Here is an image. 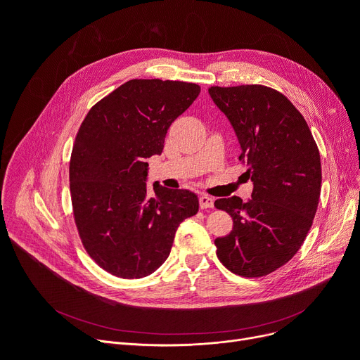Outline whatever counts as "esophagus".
<instances>
[{
  "label": "esophagus",
  "mask_w": 360,
  "mask_h": 360,
  "mask_svg": "<svg viewBox=\"0 0 360 360\" xmlns=\"http://www.w3.org/2000/svg\"><path fill=\"white\" fill-rule=\"evenodd\" d=\"M198 202H200V209L205 210V209H212L213 204H214V200H213L210 195L202 194V195H200Z\"/></svg>",
  "instance_id": "obj_1"
}]
</instances>
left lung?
<instances>
[{"label": "left lung", "instance_id": "left-lung-1", "mask_svg": "<svg viewBox=\"0 0 360 360\" xmlns=\"http://www.w3.org/2000/svg\"><path fill=\"white\" fill-rule=\"evenodd\" d=\"M210 96L231 121L252 198L214 201L233 228L214 240L223 266L242 277L283 267L304 243L321 194V159L312 132L285 94L261 84L212 86Z\"/></svg>", "mask_w": 360, "mask_h": 360}]
</instances>
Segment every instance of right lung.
<instances>
[{
    "mask_svg": "<svg viewBox=\"0 0 360 360\" xmlns=\"http://www.w3.org/2000/svg\"><path fill=\"white\" fill-rule=\"evenodd\" d=\"M200 86L134 79L93 105L70 159L74 221L90 258L121 278L155 273L170 254L178 226L197 214L198 198L158 182L147 193V159L193 105Z\"/></svg>",
    "mask_w": 360,
    "mask_h": 360,
    "instance_id": "1",
    "label": "right lung"
}]
</instances>
